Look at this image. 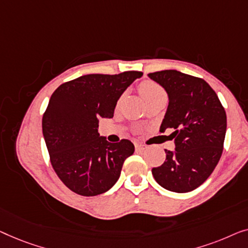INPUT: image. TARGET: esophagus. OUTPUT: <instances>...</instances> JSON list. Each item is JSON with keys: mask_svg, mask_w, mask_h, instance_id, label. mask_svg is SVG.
Returning <instances> with one entry per match:
<instances>
[{"mask_svg": "<svg viewBox=\"0 0 248 248\" xmlns=\"http://www.w3.org/2000/svg\"><path fill=\"white\" fill-rule=\"evenodd\" d=\"M135 147L137 151H142V149H145V146L141 144H135Z\"/></svg>", "mask_w": 248, "mask_h": 248, "instance_id": "1", "label": "esophagus"}]
</instances>
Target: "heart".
I'll list each match as a JSON object with an SVG mask.
<instances>
[{"label": "heart", "instance_id": "1", "mask_svg": "<svg viewBox=\"0 0 248 248\" xmlns=\"http://www.w3.org/2000/svg\"><path fill=\"white\" fill-rule=\"evenodd\" d=\"M139 91H140L141 95L145 99V101H148V100L153 99V97L165 94L164 90L160 88L157 83H155L153 81L142 82L141 84L139 85Z\"/></svg>", "mask_w": 248, "mask_h": 248}]
</instances>
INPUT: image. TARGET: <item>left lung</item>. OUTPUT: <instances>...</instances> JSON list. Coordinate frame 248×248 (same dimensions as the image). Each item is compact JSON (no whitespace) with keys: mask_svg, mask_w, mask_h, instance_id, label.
<instances>
[{"mask_svg":"<svg viewBox=\"0 0 248 248\" xmlns=\"http://www.w3.org/2000/svg\"><path fill=\"white\" fill-rule=\"evenodd\" d=\"M148 78L169 95L160 129L173 128L170 136L175 144L174 151L165 149V162L152 170L153 176L164 189L190 192L211 175L221 157L227 129L225 109L204 79L175 69L149 73Z\"/></svg>","mask_w":248,"mask_h":248,"instance_id":"1","label":"left lung"}]
</instances>
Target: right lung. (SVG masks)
Returning a JSON list of instances; mask_svg holds the SVG:
<instances>
[{
  "label": "right lung",
  "mask_w": 248,
  "mask_h": 248,
  "mask_svg": "<svg viewBox=\"0 0 248 248\" xmlns=\"http://www.w3.org/2000/svg\"><path fill=\"white\" fill-rule=\"evenodd\" d=\"M141 76L136 71L83 75L58 86L50 96L43 117L44 138L56 174L73 192L94 197L119 179L135 146L128 139L108 141L97 132L99 120L113 117L121 94Z\"/></svg>",
  "instance_id": "right-lung-1"
}]
</instances>
